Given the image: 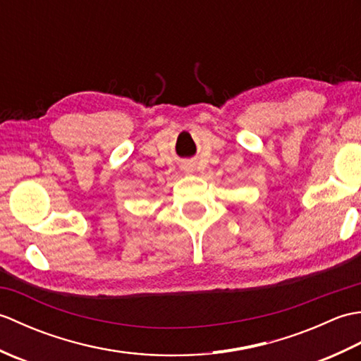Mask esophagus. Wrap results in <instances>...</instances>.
<instances>
[{
  "instance_id": "esophagus-1",
  "label": "esophagus",
  "mask_w": 361,
  "mask_h": 361,
  "mask_svg": "<svg viewBox=\"0 0 361 361\" xmlns=\"http://www.w3.org/2000/svg\"><path fill=\"white\" fill-rule=\"evenodd\" d=\"M186 171H188V172H189V169H186Z\"/></svg>"
}]
</instances>
